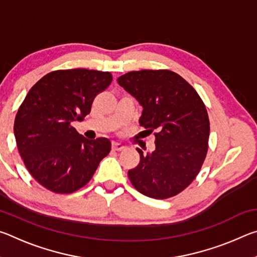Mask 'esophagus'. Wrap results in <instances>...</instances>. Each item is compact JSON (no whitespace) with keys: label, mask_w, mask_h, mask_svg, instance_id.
<instances>
[{"label":"esophagus","mask_w":257,"mask_h":257,"mask_svg":"<svg viewBox=\"0 0 257 257\" xmlns=\"http://www.w3.org/2000/svg\"><path fill=\"white\" fill-rule=\"evenodd\" d=\"M124 147L125 146L123 144H121V143H116V142L112 143V149L114 151H122Z\"/></svg>","instance_id":"1"}]
</instances>
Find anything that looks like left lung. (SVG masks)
Masks as SVG:
<instances>
[{
  "mask_svg": "<svg viewBox=\"0 0 257 257\" xmlns=\"http://www.w3.org/2000/svg\"><path fill=\"white\" fill-rule=\"evenodd\" d=\"M118 84L143 106L139 124L154 133L155 151L143 153L128 171L139 193L155 199L176 196L201 171L208 150L210 120L203 99L178 73L160 70L130 71Z\"/></svg>",
  "mask_w": 257,
  "mask_h": 257,
  "instance_id": "1",
  "label": "left lung"
}]
</instances>
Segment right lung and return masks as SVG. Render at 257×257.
<instances>
[{"instance_id": "obj_1", "label": "right lung", "mask_w": 257, "mask_h": 257, "mask_svg": "<svg viewBox=\"0 0 257 257\" xmlns=\"http://www.w3.org/2000/svg\"><path fill=\"white\" fill-rule=\"evenodd\" d=\"M111 82L108 71L55 70L41 78L21 103L14 127L17 147L30 175L47 190H79L110 153L107 138L89 141L71 123L89 114L94 98Z\"/></svg>"}]
</instances>
